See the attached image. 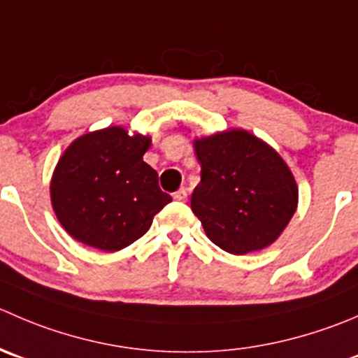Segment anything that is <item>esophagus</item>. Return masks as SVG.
<instances>
[{
    "mask_svg": "<svg viewBox=\"0 0 358 358\" xmlns=\"http://www.w3.org/2000/svg\"><path fill=\"white\" fill-rule=\"evenodd\" d=\"M173 197H175L176 201H180V203H183V201H187V189L176 190V192L173 194Z\"/></svg>",
    "mask_w": 358,
    "mask_h": 358,
    "instance_id": "obj_1",
    "label": "esophagus"
}]
</instances>
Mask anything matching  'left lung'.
<instances>
[{
    "mask_svg": "<svg viewBox=\"0 0 358 358\" xmlns=\"http://www.w3.org/2000/svg\"><path fill=\"white\" fill-rule=\"evenodd\" d=\"M201 182L190 208L208 238L232 255L271 245L294 217L297 183L278 152L243 129L194 141Z\"/></svg>",
    "mask_w": 358,
    "mask_h": 358,
    "instance_id": "8db88e82",
    "label": "left lung"
}]
</instances>
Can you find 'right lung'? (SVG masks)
<instances>
[{
    "label": "right lung",
    "instance_id": "right-lung-1",
    "mask_svg": "<svg viewBox=\"0 0 358 358\" xmlns=\"http://www.w3.org/2000/svg\"><path fill=\"white\" fill-rule=\"evenodd\" d=\"M150 138L113 126L76 138L59 159L50 182L57 220L76 241L117 252L150 229L171 196L143 161Z\"/></svg>",
    "mask_w": 358,
    "mask_h": 358
}]
</instances>
